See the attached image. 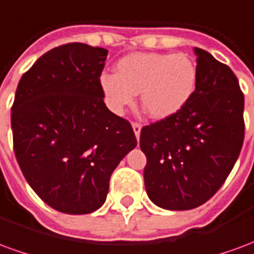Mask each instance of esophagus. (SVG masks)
<instances>
[{
  "label": "esophagus",
  "mask_w": 254,
  "mask_h": 254,
  "mask_svg": "<svg viewBox=\"0 0 254 254\" xmlns=\"http://www.w3.org/2000/svg\"><path fill=\"white\" fill-rule=\"evenodd\" d=\"M132 127H133V132L136 134V138H140V132H141V125L137 124V122H133L132 124Z\"/></svg>",
  "instance_id": "1"
}]
</instances>
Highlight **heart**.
<instances>
[{"label": "heart", "instance_id": "heart-1", "mask_svg": "<svg viewBox=\"0 0 254 254\" xmlns=\"http://www.w3.org/2000/svg\"><path fill=\"white\" fill-rule=\"evenodd\" d=\"M197 81V67L184 53H133L116 65V74L100 76V89L111 110L121 114L140 94L151 120H165L187 105Z\"/></svg>", "mask_w": 254, "mask_h": 254}]
</instances>
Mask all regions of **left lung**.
I'll return each instance as SVG.
<instances>
[{
	"instance_id": "left-lung-1",
	"label": "left lung",
	"mask_w": 254,
	"mask_h": 254,
	"mask_svg": "<svg viewBox=\"0 0 254 254\" xmlns=\"http://www.w3.org/2000/svg\"><path fill=\"white\" fill-rule=\"evenodd\" d=\"M197 81L174 116L144 127V184L151 201L170 211L201 205L223 185L240 156L244 94L227 65L194 47Z\"/></svg>"
}]
</instances>
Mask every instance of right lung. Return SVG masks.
Returning <instances> with one entry per match:
<instances>
[{"label":"right lung","instance_id":"obj_1","mask_svg":"<svg viewBox=\"0 0 254 254\" xmlns=\"http://www.w3.org/2000/svg\"><path fill=\"white\" fill-rule=\"evenodd\" d=\"M107 50L69 43L43 54L20 78L12 106L16 159L47 205L70 215L106 201L113 171L137 140L105 105Z\"/></svg>","mask_w":254,"mask_h":254}]
</instances>
